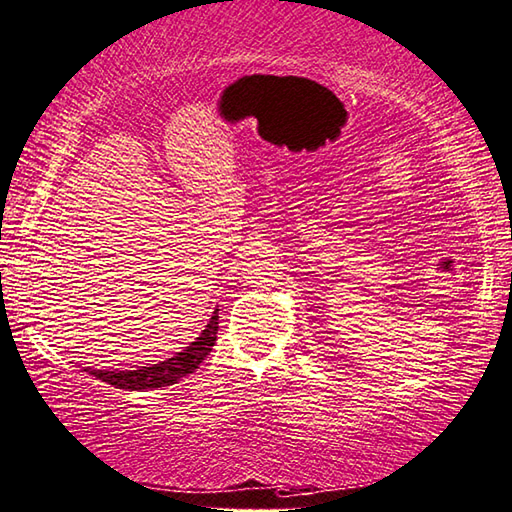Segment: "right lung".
<instances>
[{
    "label": "right lung",
    "instance_id": "obj_1",
    "mask_svg": "<svg viewBox=\"0 0 512 512\" xmlns=\"http://www.w3.org/2000/svg\"><path fill=\"white\" fill-rule=\"evenodd\" d=\"M217 313L219 308H215V313L210 317L208 326L202 330V335H199L195 342L184 350V353H177L175 357L166 359V362L142 366L137 370H90V368H84V370L110 386L126 388V390H148V388L175 384L177 379L195 373V368H199V364H202L206 355L213 350L217 342V328H219Z\"/></svg>",
    "mask_w": 512,
    "mask_h": 512
}]
</instances>
